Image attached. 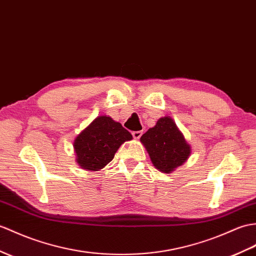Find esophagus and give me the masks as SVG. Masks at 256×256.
Returning a JSON list of instances; mask_svg holds the SVG:
<instances>
[{"label": "esophagus", "mask_w": 256, "mask_h": 256, "mask_svg": "<svg viewBox=\"0 0 256 256\" xmlns=\"http://www.w3.org/2000/svg\"><path fill=\"white\" fill-rule=\"evenodd\" d=\"M142 130H134V132L132 133L133 138H134L135 140H140V136H142Z\"/></svg>", "instance_id": "esophagus-1"}]
</instances>
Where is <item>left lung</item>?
<instances>
[{
  "label": "left lung",
  "mask_w": 256,
  "mask_h": 256,
  "mask_svg": "<svg viewBox=\"0 0 256 256\" xmlns=\"http://www.w3.org/2000/svg\"><path fill=\"white\" fill-rule=\"evenodd\" d=\"M140 142L150 154L154 166L164 174H170L188 158L191 148L172 118H159L156 126L142 135Z\"/></svg>",
  "instance_id": "obj_1"
}]
</instances>
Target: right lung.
Wrapping results in <instances>:
<instances>
[{
  "label": "right lung",
  "instance_id": "1",
  "mask_svg": "<svg viewBox=\"0 0 256 256\" xmlns=\"http://www.w3.org/2000/svg\"><path fill=\"white\" fill-rule=\"evenodd\" d=\"M132 134L110 116H101L92 122L74 142L77 162L82 169L98 171L109 164Z\"/></svg>",
  "mask_w": 256,
  "mask_h": 256
}]
</instances>
